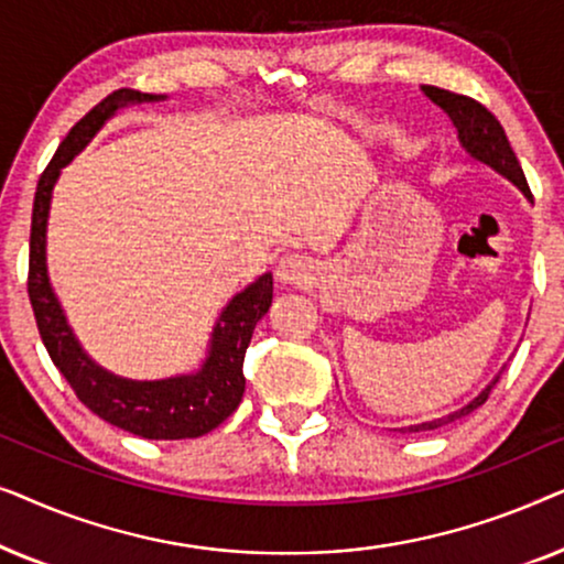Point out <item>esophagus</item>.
I'll return each mask as SVG.
<instances>
[{"instance_id":"1","label":"esophagus","mask_w":564,"mask_h":564,"mask_svg":"<svg viewBox=\"0 0 564 564\" xmlns=\"http://www.w3.org/2000/svg\"><path fill=\"white\" fill-rule=\"evenodd\" d=\"M276 276H280V282L284 284L305 288V284H311L315 280V264L313 259L303 257V253H290V257H284L280 261V267H276Z\"/></svg>"}]
</instances>
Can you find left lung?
<instances>
[{
  "instance_id": "8db88e82",
  "label": "left lung",
  "mask_w": 564,
  "mask_h": 564,
  "mask_svg": "<svg viewBox=\"0 0 564 564\" xmlns=\"http://www.w3.org/2000/svg\"><path fill=\"white\" fill-rule=\"evenodd\" d=\"M423 91H426V97L431 99V102H436L446 115H449L454 128H457V133H459V141L467 149L469 156H475L477 161H482V164L496 169L498 174H503L506 180H511L516 187H519L523 195L531 199L527 176H523L519 159H516L511 143H508V138H506V130L498 122L496 115H492L485 105L477 102V99L467 97V95H457V91L438 89V87H423ZM498 380H500V375L480 392V395H477L475 400H469L465 408H459V411L442 415V419H436V421L415 423V426L403 429V434L405 431L408 434H415V431H434V429L446 426V423L462 419V415H469L490 398V390L496 388Z\"/></svg>"
}]
</instances>
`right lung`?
Wrapping results in <instances>:
<instances>
[{
  "label": "right lung",
  "mask_w": 564,
  "mask_h": 564,
  "mask_svg": "<svg viewBox=\"0 0 564 564\" xmlns=\"http://www.w3.org/2000/svg\"><path fill=\"white\" fill-rule=\"evenodd\" d=\"M156 99L164 97L128 87L112 91L102 102L91 107L61 141L35 189L33 223H30L28 295L48 357L72 384L76 398L99 419L128 431V434L156 438V442H174V438H197L207 434L220 426L241 403L246 390L243 357L253 328L272 305V274L259 276L257 282L230 300L213 330L210 357L205 359L197 375L159 382H133L105 372L82 351L56 295H53L48 272H45V223H48L51 192L61 169L89 143V138L102 128V122L115 115L118 107L130 102H156Z\"/></svg>",
  "instance_id": "right-lung-1"
}]
</instances>
